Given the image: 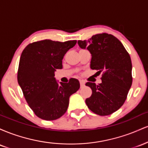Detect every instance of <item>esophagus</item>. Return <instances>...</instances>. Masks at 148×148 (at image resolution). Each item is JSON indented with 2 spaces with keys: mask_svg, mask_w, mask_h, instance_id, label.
Returning a JSON list of instances; mask_svg holds the SVG:
<instances>
[{
  "mask_svg": "<svg viewBox=\"0 0 148 148\" xmlns=\"http://www.w3.org/2000/svg\"><path fill=\"white\" fill-rule=\"evenodd\" d=\"M80 85H81V88L84 87V86H85V81L81 80V81H80Z\"/></svg>",
  "mask_w": 148,
  "mask_h": 148,
  "instance_id": "obj_1",
  "label": "esophagus"
}]
</instances>
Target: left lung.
Returning <instances> with one entry per match:
<instances>
[{"label":"left lung","mask_w":148,"mask_h":148,"mask_svg":"<svg viewBox=\"0 0 148 148\" xmlns=\"http://www.w3.org/2000/svg\"><path fill=\"white\" fill-rule=\"evenodd\" d=\"M78 45L90 52V68L99 74L103 72L101 84H86L92 91L90 97L86 99V104L96 114L111 115L123 106L132 86L130 54L121 42L111 34H97L88 41L79 40Z\"/></svg>","instance_id":"obj_1"}]
</instances>
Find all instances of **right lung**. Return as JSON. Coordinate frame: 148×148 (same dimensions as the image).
I'll use <instances>...</instances> for the list:
<instances>
[{
  "mask_svg": "<svg viewBox=\"0 0 148 148\" xmlns=\"http://www.w3.org/2000/svg\"><path fill=\"white\" fill-rule=\"evenodd\" d=\"M76 40L64 42L45 40L29 44L23 49L17 73L18 85L28 106L45 120L60 118L67 111L69 97L80 88L79 81L57 82L54 72L62 68V59Z\"/></svg>",
  "mask_w": 148,
  "mask_h": 148,
  "instance_id": "obj_1",
  "label": "right lung"
}]
</instances>
